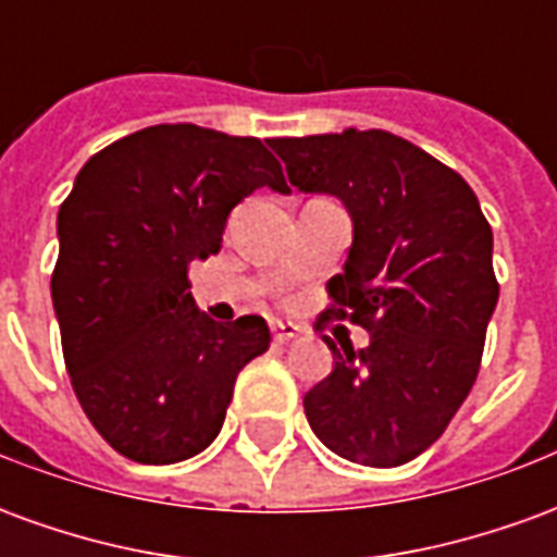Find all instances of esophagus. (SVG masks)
<instances>
[{
	"instance_id": "obj_1",
	"label": "esophagus",
	"mask_w": 557,
	"mask_h": 557,
	"mask_svg": "<svg viewBox=\"0 0 557 557\" xmlns=\"http://www.w3.org/2000/svg\"><path fill=\"white\" fill-rule=\"evenodd\" d=\"M271 334H274V343H289V339H295L298 334H301V327L292 325V322H271Z\"/></svg>"
}]
</instances>
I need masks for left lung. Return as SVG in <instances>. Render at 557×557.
Masks as SVG:
<instances>
[{"mask_svg":"<svg viewBox=\"0 0 557 557\" xmlns=\"http://www.w3.org/2000/svg\"><path fill=\"white\" fill-rule=\"evenodd\" d=\"M271 148L298 190L349 208L355 238L343 274L327 280L322 322L370 331L358 351L325 337L334 370L307 391V420L349 462L403 466L438 442L478 379L498 304L490 223L459 172L387 131Z\"/></svg>","mask_w":557,"mask_h":557,"instance_id":"left-lung-1","label":"left lung"}]
</instances>
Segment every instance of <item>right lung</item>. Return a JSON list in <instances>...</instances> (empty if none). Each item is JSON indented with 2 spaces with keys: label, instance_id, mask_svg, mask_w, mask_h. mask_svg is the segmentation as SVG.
I'll use <instances>...</instances> for the list:
<instances>
[{
  "label": "right lung",
  "instance_id": "right-lung-1",
  "mask_svg": "<svg viewBox=\"0 0 557 557\" xmlns=\"http://www.w3.org/2000/svg\"><path fill=\"white\" fill-rule=\"evenodd\" d=\"M256 187L289 190L262 139L154 125L86 160L59 208L50 289L67 375L91 426L134 462L206 450L238 373L268 351L262 315L214 322L187 280Z\"/></svg>",
  "mask_w": 557,
  "mask_h": 557
}]
</instances>
